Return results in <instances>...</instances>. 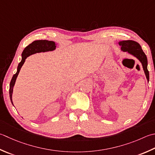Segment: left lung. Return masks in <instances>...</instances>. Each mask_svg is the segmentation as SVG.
I'll use <instances>...</instances> for the list:
<instances>
[{
  "mask_svg": "<svg viewBox=\"0 0 155 155\" xmlns=\"http://www.w3.org/2000/svg\"><path fill=\"white\" fill-rule=\"evenodd\" d=\"M119 45L121 46V50L123 51H126L132 56L136 57L142 65V68L146 75L148 82L149 81V72L147 69L148 60L146 54L142 50L140 45L138 42L132 40H125L119 41Z\"/></svg>",
  "mask_w": 155,
  "mask_h": 155,
  "instance_id": "left-lung-1",
  "label": "left lung"
}]
</instances>
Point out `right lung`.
Listing matches in <instances>:
<instances>
[{
    "label": "right lung",
    "mask_w": 155,
    "mask_h": 155,
    "mask_svg": "<svg viewBox=\"0 0 155 155\" xmlns=\"http://www.w3.org/2000/svg\"><path fill=\"white\" fill-rule=\"evenodd\" d=\"M56 45L55 42L53 41H48V40H36L33 41L31 44L27 45V46L24 49L23 51L21 56H22V59L21 61L19 62L17 66V71L15 73L10 83V87H9V96H10L11 101L13 104V100H12V95H13V87L15 85V81H16L17 77L18 74L19 73V71L23 65L24 62L25 61V59L27 57L32 55L33 54L39 53V52H45V51H53L56 49Z\"/></svg>",
    "instance_id": "1"
}]
</instances>
